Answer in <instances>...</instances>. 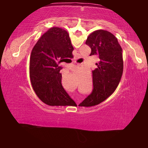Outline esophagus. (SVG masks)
I'll return each instance as SVG.
<instances>
[{"label":"esophagus","mask_w":148,"mask_h":148,"mask_svg":"<svg viewBox=\"0 0 148 148\" xmlns=\"http://www.w3.org/2000/svg\"><path fill=\"white\" fill-rule=\"evenodd\" d=\"M74 62H76V61H74Z\"/></svg>","instance_id":"obj_1"}]
</instances>
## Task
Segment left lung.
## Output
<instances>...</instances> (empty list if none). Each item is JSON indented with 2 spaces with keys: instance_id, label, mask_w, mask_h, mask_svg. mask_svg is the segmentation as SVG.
<instances>
[{
  "instance_id": "1",
  "label": "left lung",
  "mask_w": 148,
  "mask_h": 148,
  "mask_svg": "<svg viewBox=\"0 0 148 148\" xmlns=\"http://www.w3.org/2000/svg\"><path fill=\"white\" fill-rule=\"evenodd\" d=\"M86 44L91 47L90 56L98 55L100 61L92 73L93 89L81 104L89 107L105 101L117 88L123 71V51L113 34L97 30L87 37Z\"/></svg>"
}]
</instances>
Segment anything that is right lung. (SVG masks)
Wrapping results in <instances>:
<instances>
[{
    "label": "right lung",
    "instance_id": "right-lung-1",
    "mask_svg": "<svg viewBox=\"0 0 148 148\" xmlns=\"http://www.w3.org/2000/svg\"><path fill=\"white\" fill-rule=\"evenodd\" d=\"M73 50L69 33L59 27L45 32L32 50L29 73L32 88L49 106L76 104L62 86L61 66H59L66 58H73Z\"/></svg>",
    "mask_w": 148,
    "mask_h": 148
}]
</instances>
